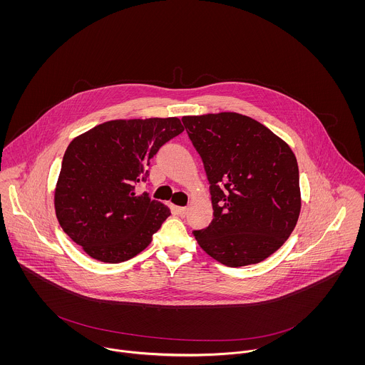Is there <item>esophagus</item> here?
<instances>
[{"label":"esophagus","instance_id":"1","mask_svg":"<svg viewBox=\"0 0 365 365\" xmlns=\"http://www.w3.org/2000/svg\"><path fill=\"white\" fill-rule=\"evenodd\" d=\"M175 212H177L181 217H184V216L187 215V212H188V208H185V207H175Z\"/></svg>","mask_w":365,"mask_h":365}]
</instances>
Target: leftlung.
Masks as SVG:
<instances>
[{"label":"left lung","mask_w":365,"mask_h":365,"mask_svg":"<svg viewBox=\"0 0 365 365\" xmlns=\"http://www.w3.org/2000/svg\"><path fill=\"white\" fill-rule=\"evenodd\" d=\"M208 175L213 220L194 232L227 267L257 264L291 236L301 212L299 170L287 142L237 112L182 116Z\"/></svg>","instance_id":"obj_1"}]
</instances>
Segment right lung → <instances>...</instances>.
<instances>
[{"label":"right lung","instance_id":"add662e5","mask_svg":"<svg viewBox=\"0 0 365 365\" xmlns=\"http://www.w3.org/2000/svg\"><path fill=\"white\" fill-rule=\"evenodd\" d=\"M182 130L175 116L113 119L70 142L54 209L64 233L90 257L122 262L152 243L171 212L135 187L158 149Z\"/></svg>","mask_w":365,"mask_h":365}]
</instances>
